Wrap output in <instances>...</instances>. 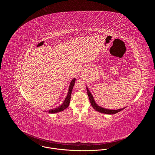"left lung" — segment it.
Wrapping results in <instances>:
<instances>
[{
  "label": "left lung",
  "mask_w": 155,
  "mask_h": 155,
  "mask_svg": "<svg viewBox=\"0 0 155 155\" xmlns=\"http://www.w3.org/2000/svg\"><path fill=\"white\" fill-rule=\"evenodd\" d=\"M86 91H87V95H88V97H89V99H90V102H91V104L92 105V107H93V108L96 110V111L100 112V113H102V114H108V115H113V114H115L120 111H121L122 110H123L124 108H125L126 107L124 108H120V109H117V110H111V109H108V108H104V107H102L101 106H99V105L97 104V103L96 102L94 99V97L93 96L92 94L91 93V92L90 91L89 89H88V87L86 86Z\"/></svg>",
  "instance_id": "8db88e82"
}]
</instances>
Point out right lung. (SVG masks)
I'll list each match as a JSON object with an SVG mask.
<instances>
[{
  "mask_svg": "<svg viewBox=\"0 0 155 155\" xmlns=\"http://www.w3.org/2000/svg\"><path fill=\"white\" fill-rule=\"evenodd\" d=\"M75 80H76V79H75V78H74L71 81V82L70 83V85H69V90H68V95H67V96H66V97L65 98V99H64V102H62V104L60 106L58 107L57 108H52V109H50V110H48V111H47L48 113H49V114L58 113V112L63 111V110H64L65 108H67L69 107V103H70V101H71V98L72 91V89H73V87H74V86L75 84Z\"/></svg>",
  "mask_w": 155,
  "mask_h": 155,
  "instance_id": "1",
  "label": "right lung"
}]
</instances>
